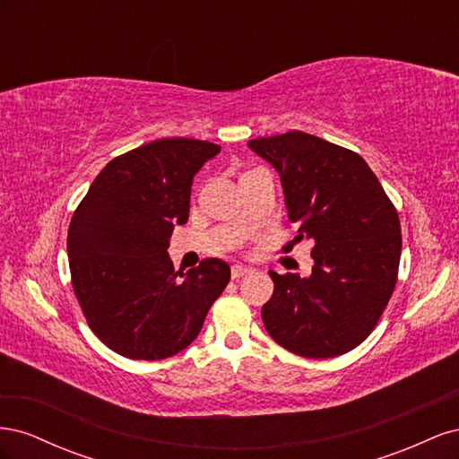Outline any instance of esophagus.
I'll return each instance as SVG.
<instances>
[{"instance_id":"34e87169","label":"esophagus","mask_w":459,"mask_h":459,"mask_svg":"<svg viewBox=\"0 0 459 459\" xmlns=\"http://www.w3.org/2000/svg\"><path fill=\"white\" fill-rule=\"evenodd\" d=\"M251 272H253V268L251 266H243V264H233V266H231V277H233V280H239V277L251 273Z\"/></svg>"}]
</instances>
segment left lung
<instances>
[{
  "instance_id": "left-lung-1",
  "label": "left lung",
  "mask_w": 459,
  "mask_h": 459,
  "mask_svg": "<svg viewBox=\"0 0 459 459\" xmlns=\"http://www.w3.org/2000/svg\"><path fill=\"white\" fill-rule=\"evenodd\" d=\"M281 178L297 241H314L308 277L270 272L262 307L270 337L302 358H333L366 341L391 299L400 220L358 152L299 130L248 142Z\"/></svg>"
}]
</instances>
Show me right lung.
<instances>
[{
    "label": "right lung",
    "mask_w": 459,
    "mask_h": 459,
    "mask_svg": "<svg viewBox=\"0 0 459 459\" xmlns=\"http://www.w3.org/2000/svg\"><path fill=\"white\" fill-rule=\"evenodd\" d=\"M220 145L164 137L110 160L73 214L66 251L88 325L110 351L162 359L195 341L230 266L204 258L176 272L174 226L189 218L191 184Z\"/></svg>",
    "instance_id": "obj_1"
}]
</instances>
